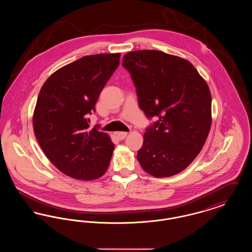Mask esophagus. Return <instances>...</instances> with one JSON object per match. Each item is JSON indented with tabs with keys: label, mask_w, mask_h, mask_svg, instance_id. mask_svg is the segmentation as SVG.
Here are the masks:
<instances>
[{
	"label": "esophagus",
	"mask_w": 252,
	"mask_h": 252,
	"mask_svg": "<svg viewBox=\"0 0 252 252\" xmlns=\"http://www.w3.org/2000/svg\"><path fill=\"white\" fill-rule=\"evenodd\" d=\"M126 136H127V133H126V132H118V133H117V137H118L119 140H124Z\"/></svg>",
	"instance_id": "1"
}]
</instances>
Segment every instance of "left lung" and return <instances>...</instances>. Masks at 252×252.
I'll use <instances>...</instances> for the list:
<instances>
[{"label": "left lung", "instance_id": "left-lung-1", "mask_svg": "<svg viewBox=\"0 0 252 252\" xmlns=\"http://www.w3.org/2000/svg\"><path fill=\"white\" fill-rule=\"evenodd\" d=\"M137 89L139 107L157 122L144 135L137 158L156 178L177 175L203 148L212 126V96L192 63L157 50L123 58Z\"/></svg>", "mask_w": 252, "mask_h": 252}]
</instances>
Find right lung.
<instances>
[{"mask_svg": "<svg viewBox=\"0 0 252 252\" xmlns=\"http://www.w3.org/2000/svg\"><path fill=\"white\" fill-rule=\"evenodd\" d=\"M120 53L86 56L53 72L40 89L33 113L36 140L64 175L94 180L108 170L114 144L89 129V114L120 63Z\"/></svg>", "mask_w": 252, "mask_h": 252, "instance_id": "add662e5", "label": "right lung"}]
</instances>
